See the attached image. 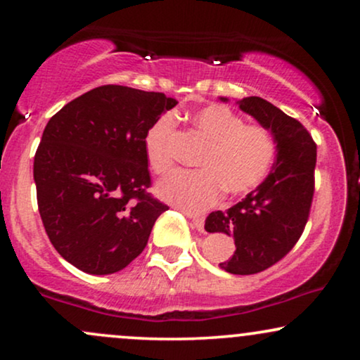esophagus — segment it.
Masks as SVG:
<instances>
[{"label": "esophagus", "mask_w": 360, "mask_h": 360, "mask_svg": "<svg viewBox=\"0 0 360 360\" xmlns=\"http://www.w3.org/2000/svg\"><path fill=\"white\" fill-rule=\"evenodd\" d=\"M188 218L191 219V224H193V228H195L196 231H203V229H205V221H203V218H195V216H190V214H188Z\"/></svg>", "instance_id": "obj_1"}]
</instances>
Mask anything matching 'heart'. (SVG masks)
Listing matches in <instances>:
<instances>
[{"label":"heart","instance_id":"obj_1","mask_svg":"<svg viewBox=\"0 0 360 360\" xmlns=\"http://www.w3.org/2000/svg\"><path fill=\"white\" fill-rule=\"evenodd\" d=\"M188 121L208 144L198 159L200 170L174 174L157 185V195L167 203L186 213H201L218 203L224 190L244 195L269 175L277 146L264 126L244 124L233 110L216 103L191 111ZM174 116L162 115L146 132L147 162L159 175L174 169Z\"/></svg>","mask_w":360,"mask_h":360}]
</instances>
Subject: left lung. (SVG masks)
Returning <instances> with one entry per match:
<instances>
[{
  "label": "left lung",
  "instance_id": "left-lung-1",
  "mask_svg": "<svg viewBox=\"0 0 360 360\" xmlns=\"http://www.w3.org/2000/svg\"><path fill=\"white\" fill-rule=\"evenodd\" d=\"M219 100L229 101L224 96ZM236 105L270 131L277 155L262 184L229 210L213 211L205 229L234 239L236 250L219 267L250 275L278 262L302 236L314 191L316 144L302 122L264 98H243Z\"/></svg>",
  "mask_w": 360,
  "mask_h": 360
}]
</instances>
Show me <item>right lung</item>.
I'll return each mask as SVG.
<instances>
[{
	"label": "right lung",
	"instance_id": "right-lung-1",
	"mask_svg": "<svg viewBox=\"0 0 360 360\" xmlns=\"http://www.w3.org/2000/svg\"><path fill=\"white\" fill-rule=\"evenodd\" d=\"M164 93L93 88L51 117L34 157L37 206L51 243L82 272L129 265L169 210L147 193L144 137L176 106Z\"/></svg>",
	"mask_w": 360,
	"mask_h": 360
}]
</instances>
